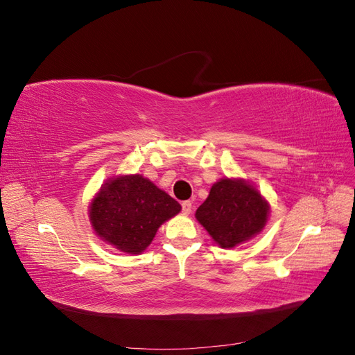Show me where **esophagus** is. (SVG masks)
Returning a JSON list of instances; mask_svg holds the SVG:
<instances>
[{
  "instance_id": "esophagus-1",
  "label": "esophagus",
  "mask_w": 355,
  "mask_h": 355,
  "mask_svg": "<svg viewBox=\"0 0 355 355\" xmlns=\"http://www.w3.org/2000/svg\"><path fill=\"white\" fill-rule=\"evenodd\" d=\"M192 210V202L191 201H184L182 202V211H184L185 214H189Z\"/></svg>"
}]
</instances>
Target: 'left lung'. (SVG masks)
<instances>
[{
	"mask_svg": "<svg viewBox=\"0 0 355 355\" xmlns=\"http://www.w3.org/2000/svg\"><path fill=\"white\" fill-rule=\"evenodd\" d=\"M270 204L243 179H220L196 211L197 220L223 249L245 243L259 234L268 220Z\"/></svg>",
	"mask_w": 355,
	"mask_h": 355,
	"instance_id": "left-lung-1",
	"label": "left lung"
}]
</instances>
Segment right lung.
Segmentation results:
<instances>
[{
	"instance_id": "right-lung-1",
	"label": "right lung",
	"mask_w": 355,
	"mask_h": 355,
	"mask_svg": "<svg viewBox=\"0 0 355 355\" xmlns=\"http://www.w3.org/2000/svg\"><path fill=\"white\" fill-rule=\"evenodd\" d=\"M180 209L175 198L149 179L125 175L105 182L90 204L89 218L103 241L124 253L139 254Z\"/></svg>"
}]
</instances>
